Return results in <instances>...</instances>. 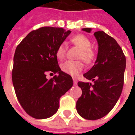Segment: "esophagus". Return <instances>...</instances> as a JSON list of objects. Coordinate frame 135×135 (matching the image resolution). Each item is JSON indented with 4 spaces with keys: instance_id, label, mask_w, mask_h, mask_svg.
I'll return each mask as SVG.
<instances>
[{
    "instance_id": "34e87169",
    "label": "esophagus",
    "mask_w": 135,
    "mask_h": 135,
    "mask_svg": "<svg viewBox=\"0 0 135 135\" xmlns=\"http://www.w3.org/2000/svg\"><path fill=\"white\" fill-rule=\"evenodd\" d=\"M73 82L74 85H76V84H77V80H76V78H73Z\"/></svg>"
}]
</instances>
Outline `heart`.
<instances>
[{"label":"heart","mask_w":135,"mask_h":135,"mask_svg":"<svg viewBox=\"0 0 135 135\" xmlns=\"http://www.w3.org/2000/svg\"><path fill=\"white\" fill-rule=\"evenodd\" d=\"M70 40L74 45L81 49L78 59H82L88 64H91L95 61L97 57L96 51L91 47L92 42L87 36L82 34H78L71 37ZM56 57L59 60L64 59L66 56V49L64 45H59L56 50ZM61 68L64 73L76 76L83 69L84 63L82 61H66L62 64Z\"/></svg>","instance_id":"obj_1"}]
</instances>
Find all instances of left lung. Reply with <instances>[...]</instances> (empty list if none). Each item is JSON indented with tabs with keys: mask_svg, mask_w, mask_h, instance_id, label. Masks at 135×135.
I'll use <instances>...</instances> for the list:
<instances>
[{
	"mask_svg": "<svg viewBox=\"0 0 135 135\" xmlns=\"http://www.w3.org/2000/svg\"><path fill=\"white\" fill-rule=\"evenodd\" d=\"M82 30L90 32V28ZM98 43V53L94 66L83 74L89 82H78L82 95L77 100L76 110L88 120L103 117L112 110L121 95L124 85L126 58L116 40L103 31L94 33Z\"/></svg>",
	"mask_w": 135,
	"mask_h": 135,
	"instance_id": "8db88e82",
	"label": "left lung"
}]
</instances>
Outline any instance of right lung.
Instances as JSON below:
<instances>
[{
  "label": "right lung",
  "instance_id": "1",
  "mask_svg": "<svg viewBox=\"0 0 135 135\" xmlns=\"http://www.w3.org/2000/svg\"><path fill=\"white\" fill-rule=\"evenodd\" d=\"M70 33L60 27L39 28L30 32L16 47L12 69L13 88L23 109L35 119L55 114L60 98L73 85L71 76L61 70L56 54ZM47 72L59 75L47 80Z\"/></svg>",
  "mask_w": 135,
  "mask_h": 135
}]
</instances>
